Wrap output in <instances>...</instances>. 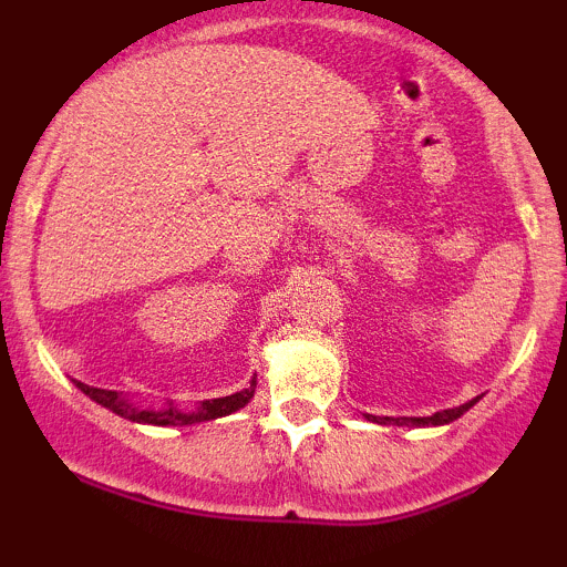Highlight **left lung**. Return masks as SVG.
<instances>
[{"instance_id":"8db88e82","label":"left lung","mask_w":567,"mask_h":567,"mask_svg":"<svg viewBox=\"0 0 567 567\" xmlns=\"http://www.w3.org/2000/svg\"><path fill=\"white\" fill-rule=\"evenodd\" d=\"M480 396H474V400L464 402V405L458 408H447V410H437V413L432 415H424V419H408V415H400V419H392V415H386V419H381V415H370L368 413V421H375V424H394V426H445V424H453L455 419H461V415L466 413L472 405H477Z\"/></svg>"}]
</instances>
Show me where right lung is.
<instances>
[{"label":"right lung","instance_id":"1","mask_svg":"<svg viewBox=\"0 0 567 567\" xmlns=\"http://www.w3.org/2000/svg\"><path fill=\"white\" fill-rule=\"evenodd\" d=\"M74 383L76 389H82V394H87L90 400L97 402V405L112 410V413L122 415V419L135 421V424H148V426H192V424H202V421L220 419V415L237 413V410L245 408L247 402L252 400V394H256V379H252L250 386L243 389V392L218 396V400H205L194 410H181L175 402H167L165 408L154 410V408H141L130 394L112 392V389H95L82 381H74Z\"/></svg>","mask_w":567,"mask_h":567}]
</instances>
